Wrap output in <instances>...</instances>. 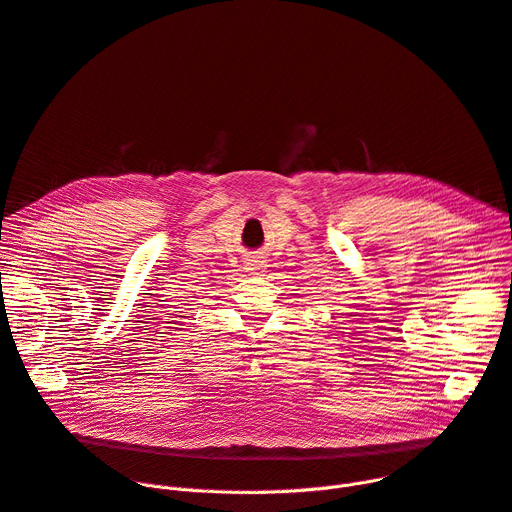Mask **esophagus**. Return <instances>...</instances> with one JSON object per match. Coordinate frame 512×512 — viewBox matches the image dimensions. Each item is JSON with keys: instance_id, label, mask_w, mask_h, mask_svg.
<instances>
[{"instance_id": "34e87169", "label": "esophagus", "mask_w": 512, "mask_h": 512, "mask_svg": "<svg viewBox=\"0 0 512 512\" xmlns=\"http://www.w3.org/2000/svg\"><path fill=\"white\" fill-rule=\"evenodd\" d=\"M262 266H264V262H262L260 258H250V260L246 262V268L252 270V273H256V270H260Z\"/></svg>"}]
</instances>
